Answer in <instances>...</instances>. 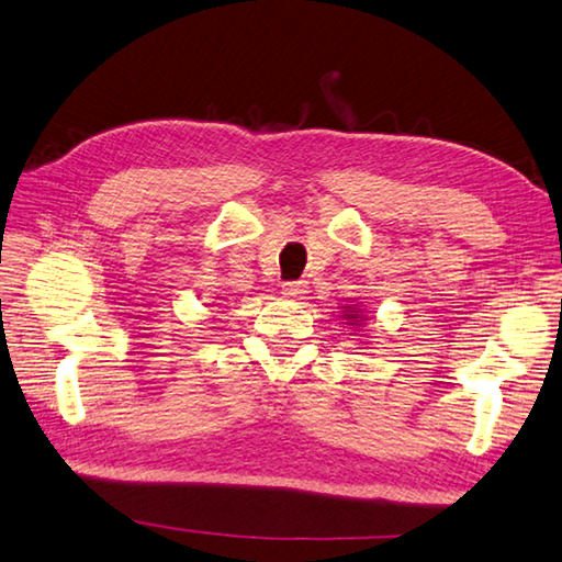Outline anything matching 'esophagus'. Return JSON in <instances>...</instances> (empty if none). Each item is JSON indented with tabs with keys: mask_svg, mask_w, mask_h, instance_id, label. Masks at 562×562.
<instances>
[{
	"mask_svg": "<svg viewBox=\"0 0 562 562\" xmlns=\"http://www.w3.org/2000/svg\"><path fill=\"white\" fill-rule=\"evenodd\" d=\"M306 292H310V284H306V280H292V282H284L282 284V294L288 296H304Z\"/></svg>",
	"mask_w": 562,
	"mask_h": 562,
	"instance_id": "esophagus-1",
	"label": "esophagus"
}]
</instances>
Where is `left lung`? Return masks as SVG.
Segmentation results:
<instances>
[{
    "mask_svg": "<svg viewBox=\"0 0 562 562\" xmlns=\"http://www.w3.org/2000/svg\"><path fill=\"white\" fill-rule=\"evenodd\" d=\"M348 316H350V318H358V316H353V314H348Z\"/></svg>",
    "mask_w": 562,
    "mask_h": 562,
    "instance_id": "1",
    "label": "left lung"
}]
</instances>
